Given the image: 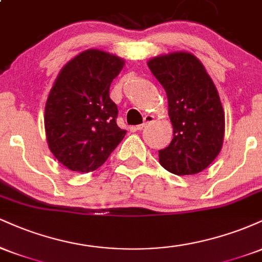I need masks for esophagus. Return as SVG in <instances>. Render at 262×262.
Returning <instances> with one entry per match:
<instances>
[{"label": "esophagus", "mask_w": 262, "mask_h": 262, "mask_svg": "<svg viewBox=\"0 0 262 262\" xmlns=\"http://www.w3.org/2000/svg\"><path fill=\"white\" fill-rule=\"evenodd\" d=\"M152 122H154V117H152V116H145V117H144V123H143V124L137 125V129H138V130H143L144 128L148 127L150 123H152Z\"/></svg>", "instance_id": "esophagus-1"}]
</instances>
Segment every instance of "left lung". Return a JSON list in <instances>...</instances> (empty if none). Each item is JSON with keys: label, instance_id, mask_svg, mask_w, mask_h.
Wrapping results in <instances>:
<instances>
[{"label": "left lung", "instance_id": "1", "mask_svg": "<svg viewBox=\"0 0 262 262\" xmlns=\"http://www.w3.org/2000/svg\"><path fill=\"white\" fill-rule=\"evenodd\" d=\"M148 66L166 91L173 138L159 150L165 170L183 176L209 166L222 150L224 111L218 91L193 54L176 52L155 56Z\"/></svg>", "mask_w": 262, "mask_h": 262}]
</instances>
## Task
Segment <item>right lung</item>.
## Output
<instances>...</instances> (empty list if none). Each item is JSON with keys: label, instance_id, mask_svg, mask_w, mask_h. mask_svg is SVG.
Instances as JSON below:
<instances>
[{"label": "right lung", "instance_id": "right-lung-1", "mask_svg": "<svg viewBox=\"0 0 262 262\" xmlns=\"http://www.w3.org/2000/svg\"><path fill=\"white\" fill-rule=\"evenodd\" d=\"M124 60L98 49L80 53L61 69L48 96V146L64 166L90 172L103 165L127 132L117 125L110 86Z\"/></svg>", "mask_w": 262, "mask_h": 262}]
</instances>
